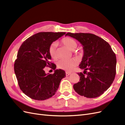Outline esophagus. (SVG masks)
Listing matches in <instances>:
<instances>
[{"label":"esophagus","instance_id":"1","mask_svg":"<svg viewBox=\"0 0 125 125\" xmlns=\"http://www.w3.org/2000/svg\"><path fill=\"white\" fill-rule=\"evenodd\" d=\"M70 74H71V73H68V72H66V76H68V75H70Z\"/></svg>","mask_w":125,"mask_h":125}]
</instances>
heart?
<instances>
[{
  "mask_svg": "<svg viewBox=\"0 0 125 125\" xmlns=\"http://www.w3.org/2000/svg\"><path fill=\"white\" fill-rule=\"evenodd\" d=\"M62 43L68 48L71 51H74L77 47V43L74 40L66 37L62 40ZM58 43L53 42L49 48V54L52 58H55L57 56L56 48L57 47ZM78 61L73 58L70 59H62L59 60L57 65L59 68L67 71H70L77 65Z\"/></svg>",
  "mask_w": 125,
  "mask_h": 125,
  "instance_id": "heart-1",
  "label": "heart"
}]
</instances>
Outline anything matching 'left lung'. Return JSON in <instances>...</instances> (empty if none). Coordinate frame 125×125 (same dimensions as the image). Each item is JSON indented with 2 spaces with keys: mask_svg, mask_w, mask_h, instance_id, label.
I'll use <instances>...</instances> for the list:
<instances>
[{
  "mask_svg": "<svg viewBox=\"0 0 125 125\" xmlns=\"http://www.w3.org/2000/svg\"><path fill=\"white\" fill-rule=\"evenodd\" d=\"M65 36L78 40L83 50L79 68L84 70L86 75L78 73L80 81L73 85L74 90L79 95L88 98L100 96L114 80L115 54L106 41L93 34L67 33Z\"/></svg>",
  "mask_w": 125,
  "mask_h": 125,
  "instance_id": "1",
  "label": "left lung"
}]
</instances>
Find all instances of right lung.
Segmentation results:
<instances>
[{
    "label": "right lung",
    "mask_w": 125,
    "mask_h": 125,
    "mask_svg": "<svg viewBox=\"0 0 125 125\" xmlns=\"http://www.w3.org/2000/svg\"><path fill=\"white\" fill-rule=\"evenodd\" d=\"M66 32H40L29 37L18 51L14 65V73L20 89L35 100H45L53 96L59 88L65 71L56 69L53 74L46 73L44 68L52 57L49 48L53 42ZM56 68H55V69Z\"/></svg>",
    "instance_id": "right-lung-1"
}]
</instances>
